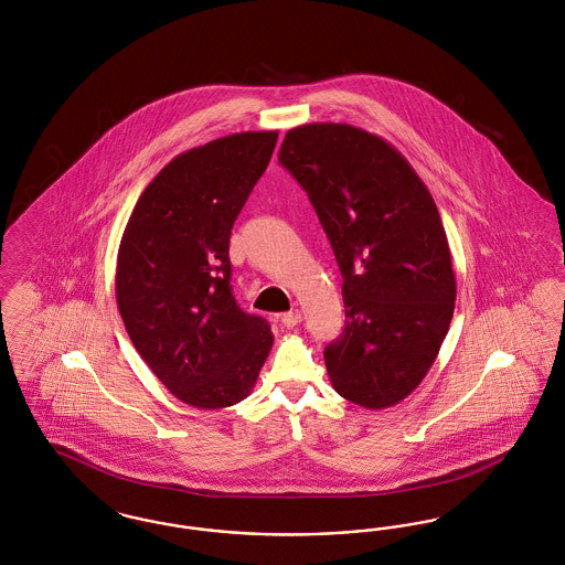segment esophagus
I'll list each match as a JSON object with an SVG mask.
<instances>
[{
  "label": "esophagus",
  "instance_id": "esophagus-1",
  "mask_svg": "<svg viewBox=\"0 0 565 565\" xmlns=\"http://www.w3.org/2000/svg\"><path fill=\"white\" fill-rule=\"evenodd\" d=\"M302 322V313L295 309V311H288V313H284L281 316V323L286 326V328H295L298 323Z\"/></svg>",
  "mask_w": 565,
  "mask_h": 565
}]
</instances>
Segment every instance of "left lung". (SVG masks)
I'll use <instances>...</instances> for the list:
<instances>
[{"mask_svg": "<svg viewBox=\"0 0 565 565\" xmlns=\"http://www.w3.org/2000/svg\"><path fill=\"white\" fill-rule=\"evenodd\" d=\"M279 162L309 194L343 275L345 328L323 350L337 394L364 408L404 401L430 371L456 309V273L430 190L383 137L311 122Z\"/></svg>", "mask_w": 565, "mask_h": 565, "instance_id": "8db88e82", "label": "left lung"}]
</instances>
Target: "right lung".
<instances>
[{
	"label": "right lung",
	"instance_id": "add662e5",
	"mask_svg": "<svg viewBox=\"0 0 565 565\" xmlns=\"http://www.w3.org/2000/svg\"><path fill=\"white\" fill-rule=\"evenodd\" d=\"M275 143L277 131H245L178 154L120 239L116 302L135 350L196 408L242 403L273 348L269 322L233 296L228 242Z\"/></svg>",
	"mask_w": 565,
	"mask_h": 565
}]
</instances>
